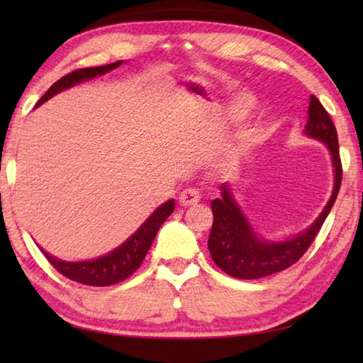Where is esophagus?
<instances>
[{
    "instance_id": "1",
    "label": "esophagus",
    "mask_w": 363,
    "mask_h": 363,
    "mask_svg": "<svg viewBox=\"0 0 363 363\" xmlns=\"http://www.w3.org/2000/svg\"><path fill=\"white\" fill-rule=\"evenodd\" d=\"M199 201H200V192L196 189L189 187L186 190H182L179 195L181 206H192L199 203Z\"/></svg>"
}]
</instances>
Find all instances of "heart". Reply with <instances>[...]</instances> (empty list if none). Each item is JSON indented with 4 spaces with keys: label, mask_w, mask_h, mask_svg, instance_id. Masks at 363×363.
Wrapping results in <instances>:
<instances>
[{
    "label": "heart",
    "mask_w": 363,
    "mask_h": 363,
    "mask_svg": "<svg viewBox=\"0 0 363 363\" xmlns=\"http://www.w3.org/2000/svg\"><path fill=\"white\" fill-rule=\"evenodd\" d=\"M251 99L250 97H240V99H238V102L235 104V108L238 110V112H245V110H248L250 107H251Z\"/></svg>",
    "instance_id": "obj_1"
}]
</instances>
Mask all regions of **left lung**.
<instances>
[{"label":"left lung","mask_w":363,"mask_h":363,"mask_svg":"<svg viewBox=\"0 0 363 363\" xmlns=\"http://www.w3.org/2000/svg\"><path fill=\"white\" fill-rule=\"evenodd\" d=\"M306 134L327 144L335 168V187L327 206L309 229L285 242H267L256 235L240 208L235 203L227 184L220 186V196L211 201L213 227L208 250L216 266L225 274L242 280L262 279L285 270L299 261L327 219L340 192L342 168L337 147L336 128L315 96H311Z\"/></svg>","instance_id":"8db88e82"}]
</instances>
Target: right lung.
I'll return each mask as SVG.
<instances>
[{"label":"right lung","mask_w":363,"mask_h":363,"mask_svg":"<svg viewBox=\"0 0 363 363\" xmlns=\"http://www.w3.org/2000/svg\"><path fill=\"white\" fill-rule=\"evenodd\" d=\"M123 64V60L118 62L102 65V67H88V69H78L72 73H67L65 77L57 79L51 88H49L45 96L41 97L36 104V107L41 106L43 102H46L49 97L60 93L67 88H72L73 84H78L86 79H91L97 75H104L110 70L116 69ZM174 211V200H168L167 203L158 206L153 211L149 219L139 227V229L128 238V240L120 245L118 248L110 251L108 255L97 257L93 261H82V262H69V261H60L57 257L46 253L45 250L43 255L46 256V259L51 262V266L65 275L67 279L78 284L89 285V286H108L115 285L118 281H123L130 277L131 274L136 272L140 264H143L147 251L152 247L153 238H155L157 232L162 224L169 218V214Z\"/></svg>","instance_id":"add662e5"}]
</instances>
